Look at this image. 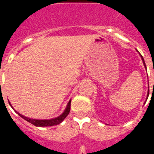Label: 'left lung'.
I'll return each instance as SVG.
<instances>
[{"label":"left lung","instance_id":"left-lung-1","mask_svg":"<svg viewBox=\"0 0 154 154\" xmlns=\"http://www.w3.org/2000/svg\"><path fill=\"white\" fill-rule=\"evenodd\" d=\"M139 52V51H138ZM140 55L141 56V58H142V61H143V65H144V67H145V69H146V64H145V62H144V59H143V56L142 55H140ZM148 96H149V90H148V92H147V96H146V100H147V99H148ZM145 102H146V101H145Z\"/></svg>","mask_w":154,"mask_h":154}]
</instances>
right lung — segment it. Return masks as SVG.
<instances>
[{"instance_id": "add662e5", "label": "right lung", "mask_w": 154, "mask_h": 154, "mask_svg": "<svg viewBox=\"0 0 154 154\" xmlns=\"http://www.w3.org/2000/svg\"><path fill=\"white\" fill-rule=\"evenodd\" d=\"M9 104H10L11 106L12 107L11 104L9 102ZM12 109H14V108L12 107ZM70 109H71V99L69 100V102L68 103L67 106L65 108V111L61 114L59 116L55 118H53V119H31V118L26 117V116H24L21 115V114L19 113L18 112H17L16 110H14L17 114H18L21 118H23L24 119H25L26 121H28V123H31V124L35 125V126H40V127H43V126H55V125L60 124L62 123V121L66 118L68 115H69V112H70Z\"/></svg>"}]
</instances>
